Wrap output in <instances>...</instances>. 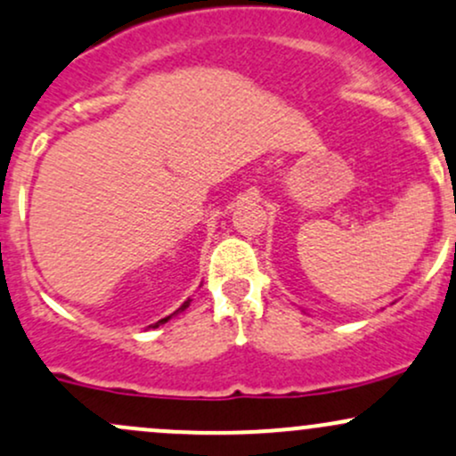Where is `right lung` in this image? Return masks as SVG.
I'll return each instance as SVG.
<instances>
[{"instance_id":"1","label":"right lung","mask_w":456,"mask_h":456,"mask_svg":"<svg viewBox=\"0 0 456 456\" xmlns=\"http://www.w3.org/2000/svg\"><path fill=\"white\" fill-rule=\"evenodd\" d=\"M188 305H190V301H186V303H183L182 305V307H179L177 309V312H175V314H179V312H183V309H186L188 307ZM175 314H171V316H167V318H162V320H158V322H155V324H151V327H159V324H164V322H168V320H171L173 316H175Z\"/></svg>"}]
</instances>
